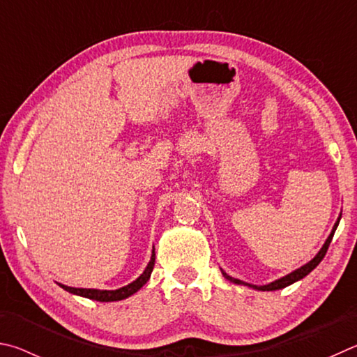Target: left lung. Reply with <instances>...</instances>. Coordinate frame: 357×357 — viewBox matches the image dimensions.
<instances>
[{
    "mask_svg": "<svg viewBox=\"0 0 357 357\" xmlns=\"http://www.w3.org/2000/svg\"><path fill=\"white\" fill-rule=\"evenodd\" d=\"M340 218H342V213L339 215V218H337V221H335V224H334L333 230H331L329 236L326 238V241H324V245L321 246V249H320V251H318V254L315 255V257L312 259L310 261H307V264H305V265H303L301 268H298V270L289 273V274H287V276H284V278L273 280V282L266 284V285H252V284L243 282V280H240V279H235V278H232V276H229L227 273H224V271L221 270L222 276L226 278V279L229 280V282L236 284V285H245V287H249V289H254V290H259V291H274V290L285 289V287L295 284V282H298V280H301L303 278L307 276V274H309L310 271H314L315 268L318 266V264H320V261L323 260L324 255H326V251H328V248H329V245H331V241H333V236H334V232H335L337 226H339Z\"/></svg>",
    "mask_w": 357,
    "mask_h": 357,
    "instance_id": "8db88e82",
    "label": "left lung"
}]
</instances>
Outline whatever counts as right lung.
Listing matches in <instances>:
<instances>
[{
	"instance_id": "add662e5",
	"label": "right lung",
	"mask_w": 357,
	"mask_h": 357,
	"mask_svg": "<svg viewBox=\"0 0 357 357\" xmlns=\"http://www.w3.org/2000/svg\"><path fill=\"white\" fill-rule=\"evenodd\" d=\"M155 265V248L152 251V255H150V260L146 266V270L142 271V274L133 282H130L128 285L121 287V289L116 290H96V289H73V287H67L59 284L66 291L72 293V295H78L83 298H89L93 299V301H100V303H111V301H121V299H127L128 296L135 295L136 291H139L144 285L147 284V280L150 279V274H152Z\"/></svg>"
}]
</instances>
